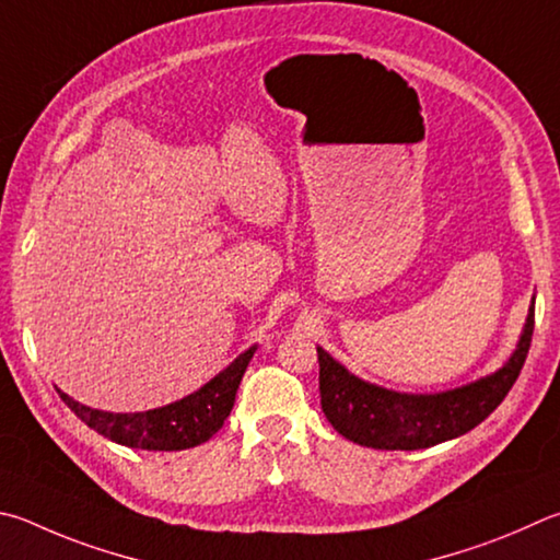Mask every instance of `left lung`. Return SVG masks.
<instances>
[{"label": "left lung", "instance_id": "8db88e82", "mask_svg": "<svg viewBox=\"0 0 560 560\" xmlns=\"http://www.w3.org/2000/svg\"><path fill=\"white\" fill-rule=\"evenodd\" d=\"M534 301L520 345L494 374L441 394H401L370 384L318 348L320 406L345 439L377 451H419L457 439L482 423L510 394L532 348Z\"/></svg>", "mask_w": 560, "mask_h": 560}]
</instances>
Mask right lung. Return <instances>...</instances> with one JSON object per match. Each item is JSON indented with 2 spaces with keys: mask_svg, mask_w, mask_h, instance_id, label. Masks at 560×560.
<instances>
[{
  "mask_svg": "<svg viewBox=\"0 0 560 560\" xmlns=\"http://www.w3.org/2000/svg\"><path fill=\"white\" fill-rule=\"evenodd\" d=\"M257 345H252L240 358L222 370L218 377L202 384L198 392L183 396L161 409L139 411V413H112L90 409L78 404L68 394L58 389L60 399L68 404L80 421L97 431L105 439L115 441L127 448L141 451H186L212 439L235 406V394L240 382L245 377L249 360L254 358Z\"/></svg>",
  "mask_w": 560,
  "mask_h": 560,
  "instance_id": "obj_1",
  "label": "right lung"
}]
</instances>
